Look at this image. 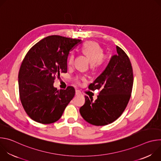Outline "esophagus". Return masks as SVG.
Here are the masks:
<instances>
[{"label": "esophagus", "instance_id": "1", "mask_svg": "<svg viewBox=\"0 0 161 161\" xmlns=\"http://www.w3.org/2000/svg\"><path fill=\"white\" fill-rule=\"evenodd\" d=\"M75 94H76V96H81V95H82V94H81V92H80V90H76Z\"/></svg>", "mask_w": 161, "mask_h": 161}]
</instances>
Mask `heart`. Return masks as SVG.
Wrapping results in <instances>:
<instances>
[{
	"label": "heart",
	"mask_w": 161,
	"mask_h": 161,
	"mask_svg": "<svg viewBox=\"0 0 161 161\" xmlns=\"http://www.w3.org/2000/svg\"><path fill=\"white\" fill-rule=\"evenodd\" d=\"M82 53L91 61V67L95 70L101 67L106 59V56L104 54L103 50L100 46L94 42L88 41L85 42L80 48ZM75 60V55L71 53L68 58V65H72ZM84 76H78L77 83H80V80H85Z\"/></svg>",
	"instance_id": "1"
}]
</instances>
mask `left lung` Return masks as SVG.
<instances>
[{
  "label": "left lung",
  "instance_id": "1",
  "mask_svg": "<svg viewBox=\"0 0 161 161\" xmlns=\"http://www.w3.org/2000/svg\"><path fill=\"white\" fill-rule=\"evenodd\" d=\"M117 55L112 56L103 72L90 83L88 88L100 90L96 101L85 97L80 109L81 117L90 124L103 126L119 118L129 101L132 86L133 71L125 52L117 46Z\"/></svg>",
  "mask_w": 161,
  "mask_h": 161
}]
</instances>
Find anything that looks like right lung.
Returning a JSON list of instances; mask_svg holds the SVG:
<instances>
[{
    "mask_svg": "<svg viewBox=\"0 0 161 161\" xmlns=\"http://www.w3.org/2000/svg\"><path fill=\"white\" fill-rule=\"evenodd\" d=\"M81 41L50 36L34 44L25 56L18 73L19 94L33 120L43 124L57 122L74 97V87L57 90L53 83L60 73H67L68 55Z\"/></svg>",
    "mask_w": 161,
    "mask_h": 161,
    "instance_id": "1",
    "label": "right lung"
}]
</instances>
